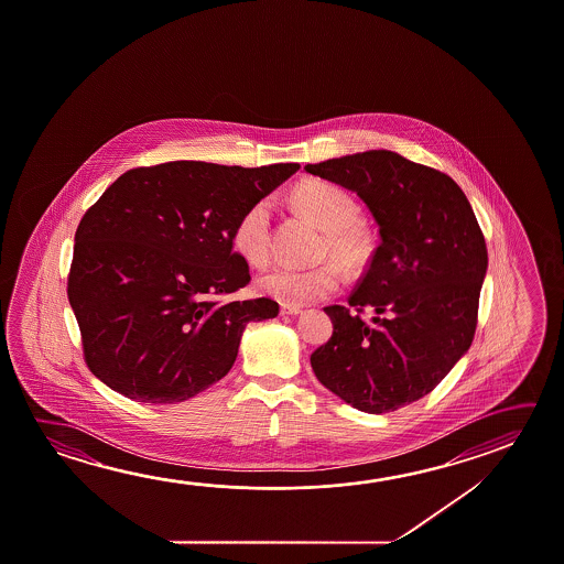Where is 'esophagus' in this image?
Masks as SVG:
<instances>
[{
    "instance_id": "1",
    "label": "esophagus",
    "mask_w": 564,
    "mask_h": 564,
    "mask_svg": "<svg viewBox=\"0 0 564 564\" xmlns=\"http://www.w3.org/2000/svg\"><path fill=\"white\" fill-rule=\"evenodd\" d=\"M303 313L301 306L281 305V314L283 316H296V314Z\"/></svg>"
}]
</instances>
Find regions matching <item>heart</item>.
<instances>
[{"label": "heart", "instance_id": "b5f03b06", "mask_svg": "<svg viewBox=\"0 0 564 564\" xmlns=\"http://www.w3.org/2000/svg\"><path fill=\"white\" fill-rule=\"evenodd\" d=\"M291 200L296 210L324 231L321 256L333 258L348 273L368 265L373 253L370 231L360 223V204L350 193L326 181L296 186ZM231 243L251 268H265L271 259V206L268 200L251 204L231 234ZM340 275L333 263L316 268H275L258 279L261 295L283 305L301 306L333 295Z\"/></svg>", "mask_w": 564, "mask_h": 564}]
</instances>
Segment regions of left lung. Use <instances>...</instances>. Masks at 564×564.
I'll return each mask as SVG.
<instances>
[{"instance_id":"1","label":"left lung","mask_w":564,"mask_h":564,"mask_svg":"<svg viewBox=\"0 0 564 564\" xmlns=\"http://www.w3.org/2000/svg\"><path fill=\"white\" fill-rule=\"evenodd\" d=\"M306 173L360 196L381 243L348 305L324 306L330 340L314 376L364 413L381 415L431 393L470 348L488 250L460 186L393 151L328 159ZM364 307L377 311L370 325Z\"/></svg>"}]
</instances>
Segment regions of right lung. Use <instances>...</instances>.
Instances as JSON below:
<instances>
[{
	"instance_id": "1",
	"label": "right lung",
	"mask_w": 564,
	"mask_h": 564,
	"mask_svg": "<svg viewBox=\"0 0 564 564\" xmlns=\"http://www.w3.org/2000/svg\"><path fill=\"white\" fill-rule=\"evenodd\" d=\"M299 169L171 161L131 169L106 188L78 224L66 286L96 378L166 405L230 371L246 324L279 314L268 296L218 301L251 279L231 234Z\"/></svg>"
}]
</instances>
